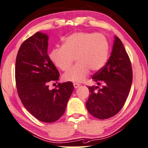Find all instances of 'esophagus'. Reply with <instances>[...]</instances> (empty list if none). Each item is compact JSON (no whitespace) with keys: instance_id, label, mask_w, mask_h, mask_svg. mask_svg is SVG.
<instances>
[{"instance_id":"esophagus-1","label":"esophagus","mask_w":148,"mask_h":148,"mask_svg":"<svg viewBox=\"0 0 148 148\" xmlns=\"http://www.w3.org/2000/svg\"><path fill=\"white\" fill-rule=\"evenodd\" d=\"M73 84H74V87L75 88H78L80 86V84H78V83H74Z\"/></svg>"}]
</instances>
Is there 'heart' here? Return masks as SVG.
Returning a JSON list of instances; mask_svg holds the SVG:
<instances>
[{
    "mask_svg": "<svg viewBox=\"0 0 148 148\" xmlns=\"http://www.w3.org/2000/svg\"><path fill=\"white\" fill-rule=\"evenodd\" d=\"M108 54L109 43L104 35L76 32L64 40L62 46L53 49L50 58L63 71L69 69L76 58L78 64L66 72L63 78L80 82L88 76L90 70L98 72L104 66Z\"/></svg>",
    "mask_w": 148,
    "mask_h": 148,
    "instance_id": "obj_1",
    "label": "heart"
}]
</instances>
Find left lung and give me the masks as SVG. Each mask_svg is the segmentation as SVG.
I'll use <instances>...</instances> for the list:
<instances>
[{"mask_svg": "<svg viewBox=\"0 0 148 148\" xmlns=\"http://www.w3.org/2000/svg\"><path fill=\"white\" fill-rule=\"evenodd\" d=\"M113 48L108 61L92 79L98 86H89L90 94L86 103L91 115L101 120L118 114L126 101L132 83L130 60L122 41L114 37Z\"/></svg>", "mask_w": 148, "mask_h": 148, "instance_id": "left-lung-1", "label": "left lung"}]
</instances>
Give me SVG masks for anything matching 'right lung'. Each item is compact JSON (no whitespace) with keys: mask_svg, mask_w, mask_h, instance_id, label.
<instances>
[{"mask_svg":"<svg viewBox=\"0 0 148 148\" xmlns=\"http://www.w3.org/2000/svg\"><path fill=\"white\" fill-rule=\"evenodd\" d=\"M48 36L38 32L26 39L18 52L15 79L18 94L25 108L38 120L54 122L64 113L74 86L59 83L50 90V82L58 80V70L48 56Z\"/></svg>","mask_w":148,"mask_h":148,"instance_id":"obj_1","label":"right lung"}]
</instances>
